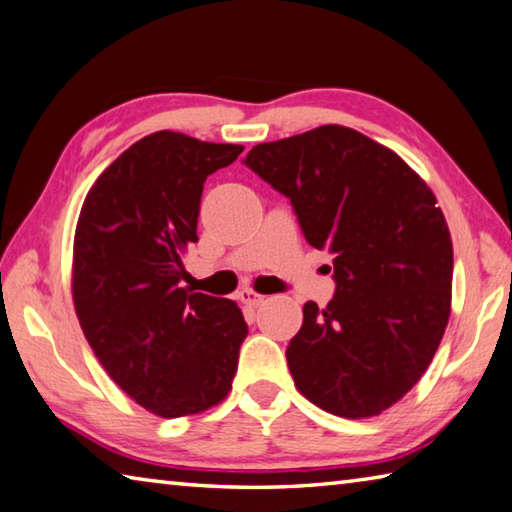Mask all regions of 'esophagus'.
<instances>
[{"label":"esophagus","mask_w":512,"mask_h":512,"mask_svg":"<svg viewBox=\"0 0 512 512\" xmlns=\"http://www.w3.org/2000/svg\"><path fill=\"white\" fill-rule=\"evenodd\" d=\"M237 297L244 304H248V306H259L262 302H266V295L253 291V288H241V291L237 293Z\"/></svg>","instance_id":"esophagus-1"}]
</instances>
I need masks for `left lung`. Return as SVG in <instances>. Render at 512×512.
<instances>
[{"label": "left lung", "instance_id": "obj_1", "mask_svg": "<svg viewBox=\"0 0 512 512\" xmlns=\"http://www.w3.org/2000/svg\"><path fill=\"white\" fill-rule=\"evenodd\" d=\"M246 165L291 199L306 241L333 255L336 295L304 304L288 342L295 387L320 410L369 418L425 374L448 327L452 239L401 156L342 125L259 143Z\"/></svg>", "mask_w": 512, "mask_h": 512}]
</instances>
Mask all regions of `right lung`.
I'll return each mask as SVG.
<instances>
[{
  "label": "right lung",
  "instance_id": "add662e5",
  "mask_svg": "<svg viewBox=\"0 0 512 512\" xmlns=\"http://www.w3.org/2000/svg\"><path fill=\"white\" fill-rule=\"evenodd\" d=\"M241 152L163 129L120 154L82 203L71 268L82 333L111 380L156 416L206 412L235 378L244 315L181 286V257L199 241L203 181Z\"/></svg>",
  "mask_w": 512,
  "mask_h": 512
}]
</instances>
